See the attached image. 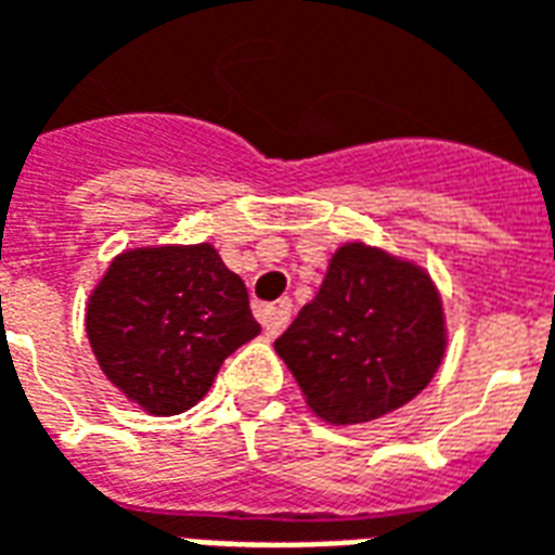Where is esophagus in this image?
<instances>
[{
    "label": "esophagus",
    "instance_id": "esophagus-1",
    "mask_svg": "<svg viewBox=\"0 0 555 555\" xmlns=\"http://www.w3.org/2000/svg\"><path fill=\"white\" fill-rule=\"evenodd\" d=\"M261 323H264L267 338H276L279 332L285 330V326L291 323V302H288V299H282V302H279V306H273V309L261 311Z\"/></svg>",
    "mask_w": 555,
    "mask_h": 555
}]
</instances>
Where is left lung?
<instances>
[{
    "label": "left lung",
    "mask_w": 555,
    "mask_h": 555,
    "mask_svg": "<svg viewBox=\"0 0 555 555\" xmlns=\"http://www.w3.org/2000/svg\"><path fill=\"white\" fill-rule=\"evenodd\" d=\"M306 400L330 424L400 409L444 356L441 299L424 270L364 244L340 246L318 297L276 338Z\"/></svg>",
    "instance_id": "8db88e82"
}]
</instances>
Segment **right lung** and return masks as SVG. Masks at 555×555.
<instances>
[{
    "mask_svg": "<svg viewBox=\"0 0 555 555\" xmlns=\"http://www.w3.org/2000/svg\"><path fill=\"white\" fill-rule=\"evenodd\" d=\"M261 326L215 246H155L114 258L88 302L102 373L152 414H179Z\"/></svg>",
    "mask_w": 555,
    "mask_h": 555,
    "instance_id": "add662e5",
    "label": "right lung"
}]
</instances>
